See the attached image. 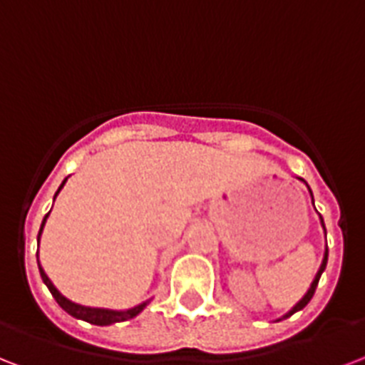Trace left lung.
I'll return each mask as SVG.
<instances>
[{
    "instance_id": "1",
    "label": "left lung",
    "mask_w": 365,
    "mask_h": 365,
    "mask_svg": "<svg viewBox=\"0 0 365 365\" xmlns=\"http://www.w3.org/2000/svg\"><path fill=\"white\" fill-rule=\"evenodd\" d=\"M309 190H310V188H309ZM310 194H312V192H310ZM312 203H314V200H312ZM320 221H322V227H324V219H322V217H320ZM324 230H326V227H324ZM326 264H327V250H326V255H324V261H322L320 270H318V274H316L314 282H312V285H310V289L307 291V295H304V297L301 299V301H299V303L295 304V307H293V309H291L289 312H287V314L284 316V318H289V316L295 314V312H297V310H303L304 307H307V304L310 303V299H312V295H314V291H316V285H318V282H320L322 272H324V270H326Z\"/></svg>"
}]
</instances>
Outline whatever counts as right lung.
<instances>
[{
  "mask_svg": "<svg viewBox=\"0 0 365 365\" xmlns=\"http://www.w3.org/2000/svg\"><path fill=\"white\" fill-rule=\"evenodd\" d=\"M64 182H66V179H64ZM64 182H62V185H64ZM62 185H61V188H62ZM61 188L56 190V194L61 192ZM56 194H55V196H56ZM45 219H47V215H45ZM45 219H43V222H41V228H43V225H45ZM41 228H39V234H41ZM39 234H38V238H39ZM38 267H39V262H38ZM39 274H41V279H43V284L49 287L51 295L55 297L56 303L61 304L62 309L66 310L68 314L74 316V318H80V320L89 322V324H95V326H110V324H115V322L131 320V318H135L138 312H143L144 307L148 304V303H143V304H138V307H135V309L120 310V312H118V310L89 309V307H81V304L72 303V301H68L64 295H61L55 285L51 284V279L47 278V274L43 272V268H41V267H39Z\"/></svg>",
  "mask_w": 365,
  "mask_h": 365,
  "instance_id": "right-lung-1",
  "label": "right lung"
}]
</instances>
